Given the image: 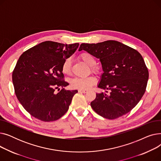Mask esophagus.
Listing matches in <instances>:
<instances>
[{"mask_svg": "<svg viewBox=\"0 0 161 161\" xmlns=\"http://www.w3.org/2000/svg\"><path fill=\"white\" fill-rule=\"evenodd\" d=\"M78 91L80 92H82V93H86V92H87V90H82V89H80V90H78Z\"/></svg>", "mask_w": 161, "mask_h": 161, "instance_id": "obj_1", "label": "esophagus"}]
</instances>
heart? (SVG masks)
Segmentation results:
<instances>
[{
    "mask_svg": "<svg viewBox=\"0 0 161 161\" xmlns=\"http://www.w3.org/2000/svg\"><path fill=\"white\" fill-rule=\"evenodd\" d=\"M80 58L86 64L91 67L92 72H96L95 66L97 61L95 57L88 52H83L79 55ZM72 59L70 57L66 58L61 64V71L65 75H69L71 72ZM96 83V78L94 76H89L87 78H74L71 80V86L75 89L86 90L89 89Z\"/></svg>",
    "mask_w": 161,
    "mask_h": 161,
    "instance_id": "obj_1",
    "label": "heart"
}]
</instances>
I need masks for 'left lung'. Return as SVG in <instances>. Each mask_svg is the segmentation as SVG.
I'll list each match as a JSON object with an SVG mask.
<instances>
[{"label": "left lung", "instance_id": "8db88e82", "mask_svg": "<svg viewBox=\"0 0 161 161\" xmlns=\"http://www.w3.org/2000/svg\"><path fill=\"white\" fill-rule=\"evenodd\" d=\"M102 64L104 73L98 87L108 94L97 93L91 106L99 115L115 119L129 113L140 102L147 87L149 72L141 54L115 40L80 45ZM108 92V91H106Z\"/></svg>", "mask_w": 161, "mask_h": 161}]
</instances>
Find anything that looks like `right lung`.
Wrapping results in <instances>:
<instances>
[{
	"label": "right lung",
	"instance_id": "add662e5",
	"mask_svg": "<svg viewBox=\"0 0 161 161\" xmlns=\"http://www.w3.org/2000/svg\"><path fill=\"white\" fill-rule=\"evenodd\" d=\"M78 46V43L67 45L46 41L19 57L12 72L15 93L25 110L34 117L45 122L54 121L68 111L78 91L64 88L69 83L64 80L61 64Z\"/></svg>",
	"mask_w": 161,
	"mask_h": 161
}]
</instances>
